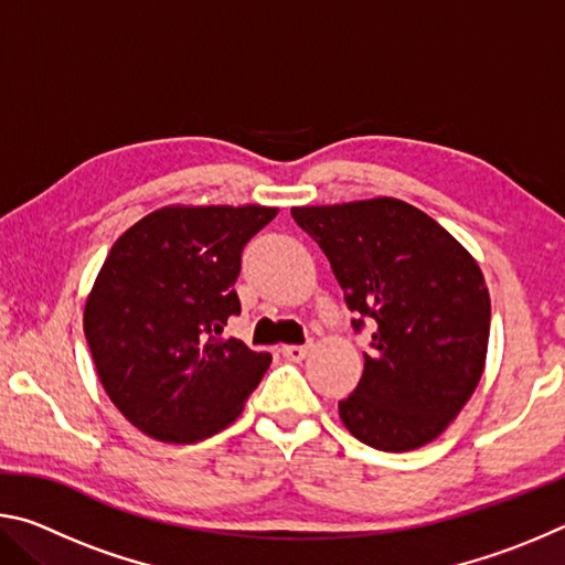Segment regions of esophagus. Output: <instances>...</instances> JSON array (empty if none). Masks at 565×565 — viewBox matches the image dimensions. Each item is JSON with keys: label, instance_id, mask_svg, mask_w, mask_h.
Listing matches in <instances>:
<instances>
[{"label": "esophagus", "instance_id": "1", "mask_svg": "<svg viewBox=\"0 0 565 565\" xmlns=\"http://www.w3.org/2000/svg\"><path fill=\"white\" fill-rule=\"evenodd\" d=\"M284 359L289 361H301L306 359V353H309V347H299V343H291V347H281Z\"/></svg>", "mask_w": 565, "mask_h": 565}]
</instances>
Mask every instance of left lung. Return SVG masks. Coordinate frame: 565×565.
Listing matches in <instances>:
<instances>
[{
	"mask_svg": "<svg viewBox=\"0 0 565 565\" xmlns=\"http://www.w3.org/2000/svg\"><path fill=\"white\" fill-rule=\"evenodd\" d=\"M371 327L363 376L339 401L343 426L379 451H411L444 431L483 374L491 299L473 256L431 216L398 199L294 206Z\"/></svg>",
	"mask_w": 565,
	"mask_h": 565,
	"instance_id": "1",
	"label": "left lung"
}]
</instances>
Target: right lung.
<instances>
[{
  "label": "right lung",
  "mask_w": 565,
  "mask_h": 565,
  "mask_svg": "<svg viewBox=\"0 0 565 565\" xmlns=\"http://www.w3.org/2000/svg\"><path fill=\"white\" fill-rule=\"evenodd\" d=\"M279 209L169 206L124 232L84 309L94 366L124 418L167 444L214 436L242 414L269 351L224 339L242 313V252Z\"/></svg>",
  "instance_id": "add662e5"
}]
</instances>
